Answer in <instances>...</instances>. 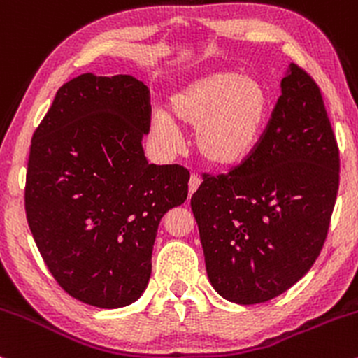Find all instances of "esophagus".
<instances>
[{"mask_svg": "<svg viewBox=\"0 0 358 358\" xmlns=\"http://www.w3.org/2000/svg\"><path fill=\"white\" fill-rule=\"evenodd\" d=\"M200 183H202V180H200V176L195 175V173H192L190 182H188V193H190V196L193 195V193L196 192V188L200 187Z\"/></svg>", "mask_w": 358, "mask_h": 358, "instance_id": "obj_1", "label": "esophagus"}]
</instances>
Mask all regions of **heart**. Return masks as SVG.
Returning <instances> with one entry per match:
<instances>
[{
	"instance_id": "1",
	"label": "heart",
	"mask_w": 358,
	"mask_h": 358,
	"mask_svg": "<svg viewBox=\"0 0 358 358\" xmlns=\"http://www.w3.org/2000/svg\"><path fill=\"white\" fill-rule=\"evenodd\" d=\"M269 94L261 80L234 71L196 76L175 90L168 113L151 116V134L166 153H176L175 124L193 127V145L205 162L232 166L252 153L269 116Z\"/></svg>"
}]
</instances>
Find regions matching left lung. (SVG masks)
Segmentation results:
<instances>
[{
  "instance_id": "left-lung-1",
  "label": "left lung",
  "mask_w": 358,
  "mask_h": 358,
  "mask_svg": "<svg viewBox=\"0 0 358 358\" xmlns=\"http://www.w3.org/2000/svg\"><path fill=\"white\" fill-rule=\"evenodd\" d=\"M340 156L318 85L296 64L257 146L192 196L207 276L227 301L279 296L310 271L334 212Z\"/></svg>"
}]
</instances>
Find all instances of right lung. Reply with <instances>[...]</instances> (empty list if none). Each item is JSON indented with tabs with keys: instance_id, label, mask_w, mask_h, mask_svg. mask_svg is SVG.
I'll list each match as a JSON object with an SVG mask.
<instances>
[{
	"instance_id": "right-lung-1",
	"label": "right lung",
	"mask_w": 358,
	"mask_h": 358,
	"mask_svg": "<svg viewBox=\"0 0 358 358\" xmlns=\"http://www.w3.org/2000/svg\"><path fill=\"white\" fill-rule=\"evenodd\" d=\"M150 121L136 77L82 73L31 138L28 225L55 281L87 305L122 308L145 293L159 220L187 200L188 170L148 163Z\"/></svg>"
}]
</instances>
